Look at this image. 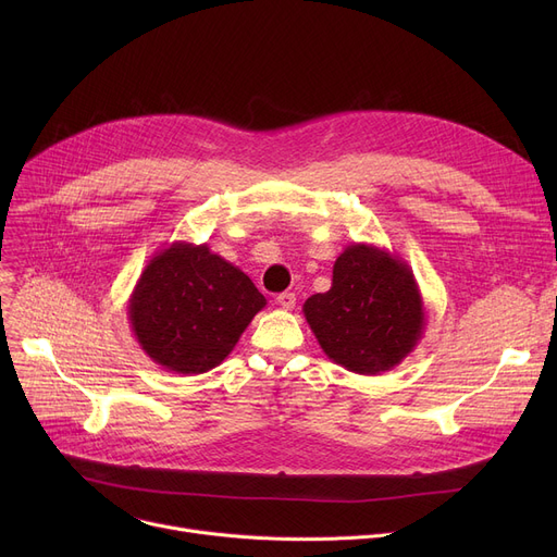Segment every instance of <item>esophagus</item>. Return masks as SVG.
<instances>
[{
  "mask_svg": "<svg viewBox=\"0 0 557 557\" xmlns=\"http://www.w3.org/2000/svg\"><path fill=\"white\" fill-rule=\"evenodd\" d=\"M277 305L282 309H294L296 307V294H288V290H286V294H280L277 296Z\"/></svg>",
  "mask_w": 557,
  "mask_h": 557,
  "instance_id": "obj_1",
  "label": "esophagus"
}]
</instances>
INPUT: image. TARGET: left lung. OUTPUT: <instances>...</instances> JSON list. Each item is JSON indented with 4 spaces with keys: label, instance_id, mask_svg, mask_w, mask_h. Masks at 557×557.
Here are the masks:
<instances>
[{
    "label": "left lung",
    "instance_id": "obj_1",
    "mask_svg": "<svg viewBox=\"0 0 557 557\" xmlns=\"http://www.w3.org/2000/svg\"><path fill=\"white\" fill-rule=\"evenodd\" d=\"M305 318L323 352L357 374H382L413 352L426 313L411 267L386 248L347 246L332 288L311 296Z\"/></svg>",
    "mask_w": 557,
    "mask_h": 557
}]
</instances>
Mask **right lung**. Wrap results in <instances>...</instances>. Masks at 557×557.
Here are the masks:
<instances>
[{"mask_svg": "<svg viewBox=\"0 0 557 557\" xmlns=\"http://www.w3.org/2000/svg\"><path fill=\"white\" fill-rule=\"evenodd\" d=\"M267 307L252 280L208 244L173 242L146 263L128 300L131 330L175 374L216 368Z\"/></svg>", "mask_w": 557, "mask_h": 557, "instance_id": "right-lung-1", "label": "right lung"}]
</instances>
